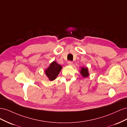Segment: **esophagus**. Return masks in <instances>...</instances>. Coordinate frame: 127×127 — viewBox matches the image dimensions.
I'll use <instances>...</instances> for the list:
<instances>
[{
    "instance_id": "34e87169",
    "label": "esophagus",
    "mask_w": 127,
    "mask_h": 127,
    "mask_svg": "<svg viewBox=\"0 0 127 127\" xmlns=\"http://www.w3.org/2000/svg\"><path fill=\"white\" fill-rule=\"evenodd\" d=\"M72 62L71 61H69L68 62V64L69 65V66H71V65H72Z\"/></svg>"
}]
</instances>
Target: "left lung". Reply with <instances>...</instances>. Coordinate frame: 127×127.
I'll use <instances>...</instances> for the list:
<instances>
[{
  "mask_svg": "<svg viewBox=\"0 0 127 127\" xmlns=\"http://www.w3.org/2000/svg\"><path fill=\"white\" fill-rule=\"evenodd\" d=\"M80 74L82 75V76L84 78H86L87 77L89 76V73H88V68L87 67H82L81 68V70H80Z\"/></svg>",
  "mask_w": 127,
  "mask_h": 127,
  "instance_id": "8db88e82",
  "label": "left lung"
}]
</instances>
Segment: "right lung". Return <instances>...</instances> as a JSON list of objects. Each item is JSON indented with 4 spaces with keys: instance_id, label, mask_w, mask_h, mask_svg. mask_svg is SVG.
Instances as JSON below:
<instances>
[{
    "instance_id": "obj_1",
    "label": "right lung",
    "mask_w": 127,
    "mask_h": 127,
    "mask_svg": "<svg viewBox=\"0 0 127 127\" xmlns=\"http://www.w3.org/2000/svg\"><path fill=\"white\" fill-rule=\"evenodd\" d=\"M62 69V66L57 63L56 61H53L50 64L49 67L45 70V75L50 81L55 80Z\"/></svg>"
}]
</instances>
